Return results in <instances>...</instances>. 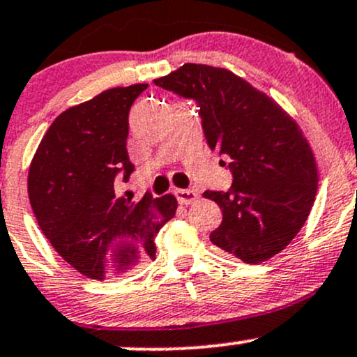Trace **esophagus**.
<instances>
[{"label":"esophagus","mask_w":357,"mask_h":357,"mask_svg":"<svg viewBox=\"0 0 357 357\" xmlns=\"http://www.w3.org/2000/svg\"><path fill=\"white\" fill-rule=\"evenodd\" d=\"M174 195L181 205H191V203L197 202L198 198V193L193 190H176Z\"/></svg>","instance_id":"34e87169"}]
</instances>
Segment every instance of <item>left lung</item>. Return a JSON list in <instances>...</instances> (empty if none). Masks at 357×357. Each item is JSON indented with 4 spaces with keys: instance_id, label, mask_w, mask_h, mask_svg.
<instances>
[{
    "instance_id": "8db88e82",
    "label": "left lung",
    "mask_w": 357,
    "mask_h": 357,
    "mask_svg": "<svg viewBox=\"0 0 357 357\" xmlns=\"http://www.w3.org/2000/svg\"><path fill=\"white\" fill-rule=\"evenodd\" d=\"M154 84L193 100L208 147L230 159L232 188L203 193L222 208L210 241L248 264L281 252L307 222L319 183L296 121L227 69L185 64Z\"/></svg>"
}]
</instances>
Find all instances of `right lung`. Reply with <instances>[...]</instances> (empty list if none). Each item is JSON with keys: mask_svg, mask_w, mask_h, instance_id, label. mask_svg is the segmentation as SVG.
<instances>
[{"mask_svg": "<svg viewBox=\"0 0 357 357\" xmlns=\"http://www.w3.org/2000/svg\"><path fill=\"white\" fill-rule=\"evenodd\" d=\"M147 84L107 89L66 109L47 130L29 172L35 217L52 248L84 276L109 280L155 257L160 227L174 217L172 195L134 202L119 197L128 181V113Z\"/></svg>", "mask_w": 357, "mask_h": 357, "instance_id": "right-lung-1", "label": "right lung"}]
</instances>
